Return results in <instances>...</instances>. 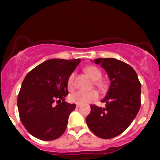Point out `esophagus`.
Here are the masks:
<instances>
[{"instance_id": "obj_1", "label": "esophagus", "mask_w": 160, "mask_h": 160, "mask_svg": "<svg viewBox=\"0 0 160 160\" xmlns=\"http://www.w3.org/2000/svg\"><path fill=\"white\" fill-rule=\"evenodd\" d=\"M76 108H79V107L81 106V105L80 104H76Z\"/></svg>"}]
</instances>
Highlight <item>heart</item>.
Returning <instances> with one entry per match:
<instances>
[{"instance_id": "1", "label": "heart", "mask_w": 160, "mask_h": 160, "mask_svg": "<svg viewBox=\"0 0 160 160\" xmlns=\"http://www.w3.org/2000/svg\"><path fill=\"white\" fill-rule=\"evenodd\" d=\"M84 71L88 74L92 79L94 80V84L100 90H104L107 87L106 81L102 79V72L95 65H89L84 68ZM75 87V73L70 74L67 80V88L69 91H73ZM98 92L96 90L88 92L77 91L72 93L69 96V100L76 104H86L98 99Z\"/></svg>"}]
</instances>
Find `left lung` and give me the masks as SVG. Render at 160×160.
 Returning <instances> with one entry per match:
<instances>
[{
	"label": "left lung",
	"instance_id": "obj_1",
	"mask_svg": "<svg viewBox=\"0 0 160 160\" xmlns=\"http://www.w3.org/2000/svg\"><path fill=\"white\" fill-rule=\"evenodd\" d=\"M94 62L107 72L111 84L102 100L106 107L91 105L86 122L98 137L112 138L123 132L136 117L141 107V84L135 70L121 60L98 58Z\"/></svg>",
	"mask_w": 160,
	"mask_h": 160
}]
</instances>
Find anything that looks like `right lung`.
<instances>
[{"label":"right lung","instance_id":"right-lung-1","mask_svg":"<svg viewBox=\"0 0 160 160\" xmlns=\"http://www.w3.org/2000/svg\"><path fill=\"white\" fill-rule=\"evenodd\" d=\"M80 62L81 59H51L26 75L17 106L22 123L32 136L52 141L65 132L70 113L76 108V104L65 101L67 80Z\"/></svg>","mask_w":160,"mask_h":160}]
</instances>
